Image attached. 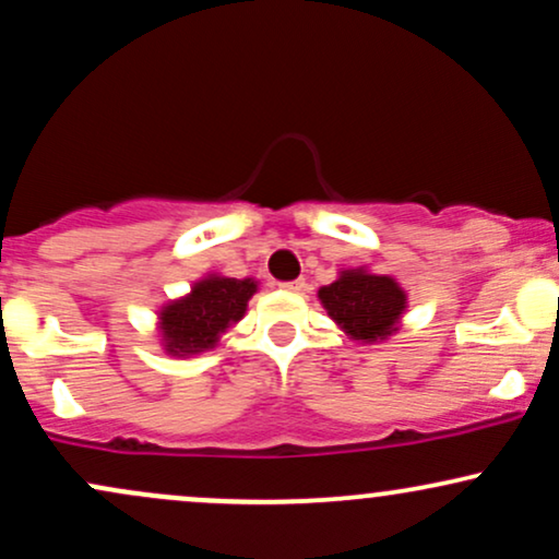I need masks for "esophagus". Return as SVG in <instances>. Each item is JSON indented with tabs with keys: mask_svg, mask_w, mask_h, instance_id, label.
<instances>
[{
	"mask_svg": "<svg viewBox=\"0 0 559 559\" xmlns=\"http://www.w3.org/2000/svg\"><path fill=\"white\" fill-rule=\"evenodd\" d=\"M307 284H305V278H297V281H286V284H281V288H284V292H301V288H305Z\"/></svg>",
	"mask_w": 559,
	"mask_h": 559,
	"instance_id": "34e87169",
	"label": "esophagus"
}]
</instances>
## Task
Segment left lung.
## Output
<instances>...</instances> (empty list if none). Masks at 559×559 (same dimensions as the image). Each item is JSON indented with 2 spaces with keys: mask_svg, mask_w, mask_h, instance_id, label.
<instances>
[{
  "mask_svg": "<svg viewBox=\"0 0 559 559\" xmlns=\"http://www.w3.org/2000/svg\"><path fill=\"white\" fill-rule=\"evenodd\" d=\"M333 323L355 342L373 344L400 331V318L407 307V294L391 275H376L365 267L342 271L333 284L318 292Z\"/></svg>",
  "mask_w": 559,
  "mask_h": 559,
  "instance_id": "obj_1",
  "label": "left lung"
}]
</instances>
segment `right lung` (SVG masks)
<instances>
[{
	"mask_svg": "<svg viewBox=\"0 0 559 559\" xmlns=\"http://www.w3.org/2000/svg\"><path fill=\"white\" fill-rule=\"evenodd\" d=\"M254 292V278L204 275L186 297L173 299L159 310L165 352L173 357H191L213 349L223 333L243 318Z\"/></svg>",
	"mask_w": 559,
	"mask_h": 559,
	"instance_id": "right-lung-1",
	"label": "right lung"
}]
</instances>
